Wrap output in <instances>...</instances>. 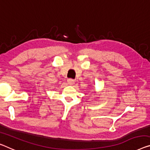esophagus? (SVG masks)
Returning a JSON list of instances; mask_svg holds the SVG:
<instances>
[{"mask_svg":"<svg viewBox=\"0 0 150 150\" xmlns=\"http://www.w3.org/2000/svg\"><path fill=\"white\" fill-rule=\"evenodd\" d=\"M67 82L70 85H73L74 84V80L72 79V78H68V79L67 80Z\"/></svg>","mask_w":150,"mask_h":150,"instance_id":"esophagus-1","label":"esophagus"}]
</instances>
